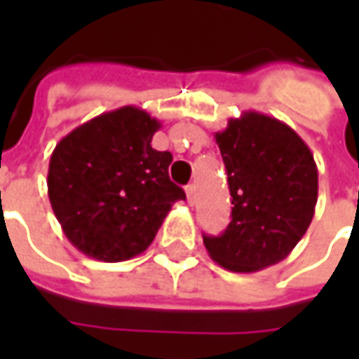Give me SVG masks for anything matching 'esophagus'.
Segmentation results:
<instances>
[{
  "label": "esophagus",
  "instance_id": "1",
  "mask_svg": "<svg viewBox=\"0 0 359 359\" xmlns=\"http://www.w3.org/2000/svg\"><path fill=\"white\" fill-rule=\"evenodd\" d=\"M187 200H188V203H194V200H196V184H188V187H187Z\"/></svg>",
  "mask_w": 359,
  "mask_h": 359
}]
</instances>
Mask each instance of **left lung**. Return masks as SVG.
I'll use <instances>...</instances> for the list:
<instances>
[{
  "label": "left lung",
  "mask_w": 359,
  "mask_h": 359,
  "mask_svg": "<svg viewBox=\"0 0 359 359\" xmlns=\"http://www.w3.org/2000/svg\"><path fill=\"white\" fill-rule=\"evenodd\" d=\"M233 213L225 233L203 236L213 262L254 273L283 262L302 241L317 203V165L308 144L275 117L244 111L215 133Z\"/></svg>",
  "instance_id": "left-lung-1"
}]
</instances>
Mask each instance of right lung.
<instances>
[{"mask_svg": "<svg viewBox=\"0 0 359 359\" xmlns=\"http://www.w3.org/2000/svg\"><path fill=\"white\" fill-rule=\"evenodd\" d=\"M161 123L125 105L76 126L53 149L51 210L84 256L115 264L156 238L172 203L187 194L169 179L171 151L151 148Z\"/></svg>", "mask_w": 359, "mask_h": 359, "instance_id": "1", "label": "right lung"}]
</instances>
